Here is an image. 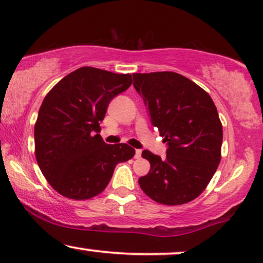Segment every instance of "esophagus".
Instances as JSON below:
<instances>
[{"label":"esophagus","instance_id":"1","mask_svg":"<svg viewBox=\"0 0 263 263\" xmlns=\"http://www.w3.org/2000/svg\"><path fill=\"white\" fill-rule=\"evenodd\" d=\"M141 156H142V151L141 149H136V153H135L136 159H140Z\"/></svg>","mask_w":263,"mask_h":263}]
</instances>
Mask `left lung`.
<instances>
[{
	"instance_id": "left-lung-1",
	"label": "left lung",
	"mask_w": 263,
	"mask_h": 263,
	"mask_svg": "<svg viewBox=\"0 0 263 263\" xmlns=\"http://www.w3.org/2000/svg\"><path fill=\"white\" fill-rule=\"evenodd\" d=\"M132 76L152 125L167 144L164 159L142 152L151 170L138 183L158 203H187L203 192L220 163L223 128L217 107L207 91L175 72Z\"/></svg>"
}]
</instances>
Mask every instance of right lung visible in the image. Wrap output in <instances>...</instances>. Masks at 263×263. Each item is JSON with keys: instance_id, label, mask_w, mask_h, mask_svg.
Segmentation results:
<instances>
[{"instance_id": "obj_1", "label": "right lung", "mask_w": 263, "mask_h": 263, "mask_svg": "<svg viewBox=\"0 0 263 263\" xmlns=\"http://www.w3.org/2000/svg\"><path fill=\"white\" fill-rule=\"evenodd\" d=\"M131 83L128 73L81 67L46 94L34 127L35 157L60 195L89 200L105 190L119 163L135 156L128 144H106L99 135L109 103Z\"/></svg>"}]
</instances>
